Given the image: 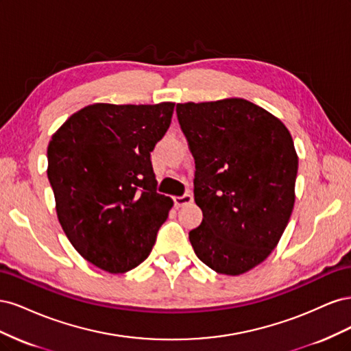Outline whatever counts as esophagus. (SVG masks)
I'll list each match as a JSON object with an SVG mask.
<instances>
[{"label": "esophagus", "instance_id": "34e87169", "mask_svg": "<svg viewBox=\"0 0 351 351\" xmlns=\"http://www.w3.org/2000/svg\"><path fill=\"white\" fill-rule=\"evenodd\" d=\"M173 200H174V205H176L177 208H180V206H184V205H187V204H192V202H193V196L186 193V195H183V196H174Z\"/></svg>", "mask_w": 351, "mask_h": 351}]
</instances>
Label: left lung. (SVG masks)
<instances>
[{"label": "left lung", "instance_id": "1", "mask_svg": "<svg viewBox=\"0 0 351 351\" xmlns=\"http://www.w3.org/2000/svg\"><path fill=\"white\" fill-rule=\"evenodd\" d=\"M176 111L195 158V202L204 214L189 240L215 272H247L269 256L293 212L299 158L291 134L241 98L177 104Z\"/></svg>", "mask_w": 351, "mask_h": 351}]
</instances>
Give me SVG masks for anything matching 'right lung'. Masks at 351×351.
Listing matches in <instances>:
<instances>
[{
  "instance_id": "right-lung-1",
  "label": "right lung",
  "mask_w": 351,
  "mask_h": 351,
  "mask_svg": "<svg viewBox=\"0 0 351 351\" xmlns=\"http://www.w3.org/2000/svg\"><path fill=\"white\" fill-rule=\"evenodd\" d=\"M174 105H88L48 145L60 224L73 247L104 271L123 274L149 256L173 206L156 193L151 152Z\"/></svg>"
}]
</instances>
